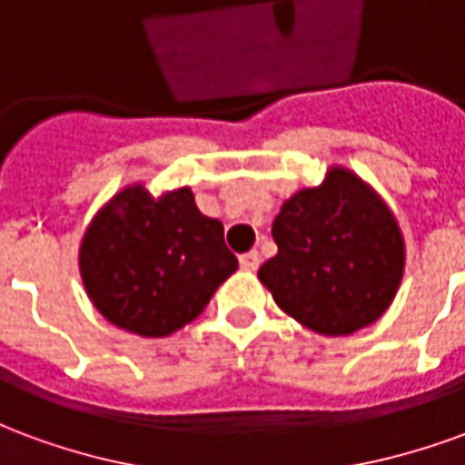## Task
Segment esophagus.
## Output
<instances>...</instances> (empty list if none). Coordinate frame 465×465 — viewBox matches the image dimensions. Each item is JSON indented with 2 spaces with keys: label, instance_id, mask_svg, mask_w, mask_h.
Wrapping results in <instances>:
<instances>
[{
  "label": "esophagus",
  "instance_id": "1",
  "mask_svg": "<svg viewBox=\"0 0 465 465\" xmlns=\"http://www.w3.org/2000/svg\"><path fill=\"white\" fill-rule=\"evenodd\" d=\"M239 263H242L243 272H256V269H259V263H262V256H259V252H249V253H243L242 259H239Z\"/></svg>",
  "mask_w": 465,
  "mask_h": 465
}]
</instances>
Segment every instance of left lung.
Listing matches in <instances>:
<instances>
[{"mask_svg": "<svg viewBox=\"0 0 465 465\" xmlns=\"http://www.w3.org/2000/svg\"><path fill=\"white\" fill-rule=\"evenodd\" d=\"M279 253L259 269L273 302L323 336H349L383 316L399 292L406 246L386 202L356 173L331 166L273 219Z\"/></svg>", "mask_w": 465, "mask_h": 465, "instance_id": "obj_1", "label": "left lung"}]
</instances>
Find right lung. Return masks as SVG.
<instances>
[{
    "label": "right lung",
    "mask_w": 465,
    "mask_h": 465,
    "mask_svg": "<svg viewBox=\"0 0 465 465\" xmlns=\"http://www.w3.org/2000/svg\"><path fill=\"white\" fill-rule=\"evenodd\" d=\"M239 262L189 186L152 196L132 183L96 212L79 246L89 299L124 331L162 339L193 322Z\"/></svg>",
    "instance_id": "add662e5"
}]
</instances>
